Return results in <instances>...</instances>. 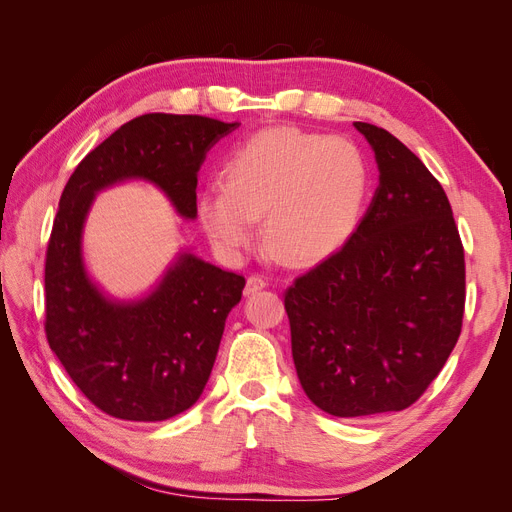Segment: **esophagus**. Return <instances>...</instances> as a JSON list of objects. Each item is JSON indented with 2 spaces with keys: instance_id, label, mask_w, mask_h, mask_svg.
<instances>
[{
  "instance_id": "1",
  "label": "esophagus",
  "mask_w": 512,
  "mask_h": 512,
  "mask_svg": "<svg viewBox=\"0 0 512 512\" xmlns=\"http://www.w3.org/2000/svg\"><path fill=\"white\" fill-rule=\"evenodd\" d=\"M267 286H269V282L262 275H250V277H247V284H245V294H254V292L267 288Z\"/></svg>"
}]
</instances>
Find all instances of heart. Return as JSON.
Masks as SVG:
<instances>
[{"instance_id":"heart-1","label":"heart","mask_w":512,"mask_h":512,"mask_svg":"<svg viewBox=\"0 0 512 512\" xmlns=\"http://www.w3.org/2000/svg\"><path fill=\"white\" fill-rule=\"evenodd\" d=\"M367 164L339 136L292 126L252 134L232 149L224 185L198 194V215L226 252L252 243L262 218L267 250L288 265H316L342 247L359 224Z\"/></svg>"}]
</instances>
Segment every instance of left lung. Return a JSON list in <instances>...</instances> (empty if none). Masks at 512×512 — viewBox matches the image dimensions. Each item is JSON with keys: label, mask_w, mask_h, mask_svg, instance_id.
<instances>
[{"label": "left lung", "mask_w": 512, "mask_h": 512, "mask_svg": "<svg viewBox=\"0 0 512 512\" xmlns=\"http://www.w3.org/2000/svg\"><path fill=\"white\" fill-rule=\"evenodd\" d=\"M380 185L361 224L284 292L307 397L333 416L410 408L451 356L466 307V260L440 181L384 128L356 121Z\"/></svg>", "instance_id": "left-lung-1"}]
</instances>
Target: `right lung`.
<instances>
[{"label": "right lung", "mask_w": 512, "mask_h": 512, "mask_svg": "<svg viewBox=\"0 0 512 512\" xmlns=\"http://www.w3.org/2000/svg\"><path fill=\"white\" fill-rule=\"evenodd\" d=\"M235 128L203 115H141L89 151L61 192L46 245L44 333L72 382L108 416L156 423L196 404L245 277L183 254L145 301H108L83 269L87 209L98 190L136 177L160 185L194 220L200 164Z\"/></svg>", "instance_id": "add662e5"}]
</instances>
